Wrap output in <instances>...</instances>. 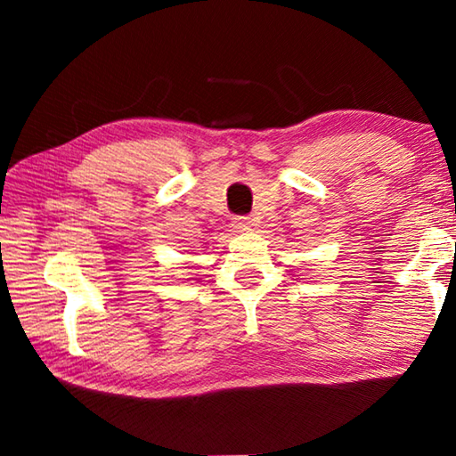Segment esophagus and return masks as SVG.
I'll use <instances>...</instances> for the list:
<instances>
[{"instance_id": "1", "label": "esophagus", "mask_w": 456, "mask_h": 456, "mask_svg": "<svg viewBox=\"0 0 456 456\" xmlns=\"http://www.w3.org/2000/svg\"><path fill=\"white\" fill-rule=\"evenodd\" d=\"M233 227L237 231H249L253 227V219L245 217V215H239V217L233 219Z\"/></svg>"}]
</instances>
